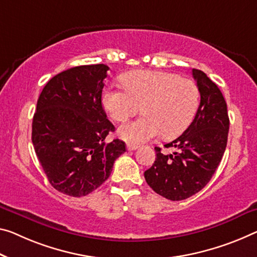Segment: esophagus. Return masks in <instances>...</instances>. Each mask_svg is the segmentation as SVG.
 <instances>
[{
	"instance_id": "esophagus-1",
	"label": "esophagus",
	"mask_w": 257,
	"mask_h": 257,
	"mask_svg": "<svg viewBox=\"0 0 257 257\" xmlns=\"http://www.w3.org/2000/svg\"><path fill=\"white\" fill-rule=\"evenodd\" d=\"M137 148H138V145H133V144L127 145V151H136Z\"/></svg>"
}]
</instances>
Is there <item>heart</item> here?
Listing matches in <instances>:
<instances>
[{
    "label": "heart",
    "mask_w": 257,
    "mask_h": 257,
    "mask_svg": "<svg viewBox=\"0 0 257 257\" xmlns=\"http://www.w3.org/2000/svg\"><path fill=\"white\" fill-rule=\"evenodd\" d=\"M123 85L125 90L106 88L102 103L116 121L126 120L140 109L145 113L118 128V134L125 141L139 144L161 133L172 139L180 136L194 119L200 90L191 79L162 71H134L125 74Z\"/></svg>",
    "instance_id": "obj_1"
}]
</instances>
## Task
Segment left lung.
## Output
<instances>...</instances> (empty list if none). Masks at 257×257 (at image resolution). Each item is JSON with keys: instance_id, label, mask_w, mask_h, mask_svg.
Wrapping results in <instances>:
<instances>
[{"instance_id": "8db88e82", "label": "left lung", "mask_w": 257, "mask_h": 257, "mask_svg": "<svg viewBox=\"0 0 257 257\" xmlns=\"http://www.w3.org/2000/svg\"><path fill=\"white\" fill-rule=\"evenodd\" d=\"M192 72L201 95L194 119L180 137L164 146L177 152L164 155L155 147V162L145 171L153 191L171 201L187 199L206 186L227 144L230 119L223 94L202 71Z\"/></svg>"}]
</instances>
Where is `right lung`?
Here are the masks:
<instances>
[{
  "label": "right lung",
  "instance_id": "add662e5",
  "mask_svg": "<svg viewBox=\"0 0 257 257\" xmlns=\"http://www.w3.org/2000/svg\"><path fill=\"white\" fill-rule=\"evenodd\" d=\"M108 65L74 66L47 82L33 116L32 142L51 186L80 197L109 178L125 142L105 140L115 131L102 106Z\"/></svg>",
  "mask_w": 257,
  "mask_h": 257
}]
</instances>
